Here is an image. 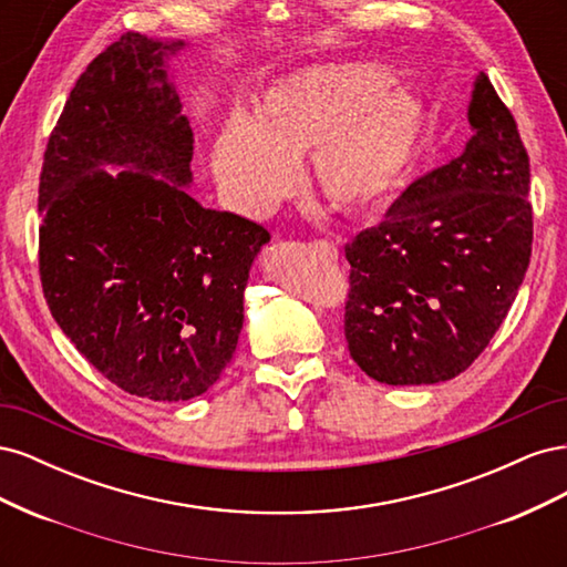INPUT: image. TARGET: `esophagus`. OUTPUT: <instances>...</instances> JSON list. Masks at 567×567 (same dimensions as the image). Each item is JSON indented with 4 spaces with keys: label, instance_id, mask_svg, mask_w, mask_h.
I'll return each mask as SVG.
<instances>
[{
    "label": "esophagus",
    "instance_id": "34e87169",
    "mask_svg": "<svg viewBox=\"0 0 567 567\" xmlns=\"http://www.w3.org/2000/svg\"><path fill=\"white\" fill-rule=\"evenodd\" d=\"M312 248L319 250L321 255L329 257V260H336V257H338V248H336L331 241H321V238H319V241L312 244Z\"/></svg>",
    "mask_w": 567,
    "mask_h": 567
}]
</instances>
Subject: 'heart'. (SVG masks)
<instances>
[{
	"instance_id": "heart-1",
	"label": "heart",
	"mask_w": 567,
	"mask_h": 567,
	"mask_svg": "<svg viewBox=\"0 0 567 567\" xmlns=\"http://www.w3.org/2000/svg\"><path fill=\"white\" fill-rule=\"evenodd\" d=\"M390 82L381 65H310L274 82L255 120L231 115L219 130V186L236 208L267 215L310 156V177L333 208H371L409 173L427 123L423 99Z\"/></svg>"
}]
</instances>
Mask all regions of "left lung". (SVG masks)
Returning <instances> with one entry per match:
<instances>
[{"instance_id":"obj_1","label":"left lung","mask_w":567,"mask_h":567,"mask_svg":"<svg viewBox=\"0 0 567 567\" xmlns=\"http://www.w3.org/2000/svg\"><path fill=\"white\" fill-rule=\"evenodd\" d=\"M458 158L419 177L346 246L350 357L385 385L456 379L506 319L529 265V161L485 73Z\"/></svg>"}]
</instances>
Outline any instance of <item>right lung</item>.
I'll use <instances>...</instances> for the list:
<instances>
[{"label":"right lung","instance_id":"right-lung-1","mask_svg":"<svg viewBox=\"0 0 567 567\" xmlns=\"http://www.w3.org/2000/svg\"><path fill=\"white\" fill-rule=\"evenodd\" d=\"M186 47L127 32L101 51L65 101L40 175L51 317L111 383L153 402L217 383L269 244L262 225L186 192L194 132L169 73Z\"/></svg>","mask_w":567,"mask_h":567}]
</instances>
